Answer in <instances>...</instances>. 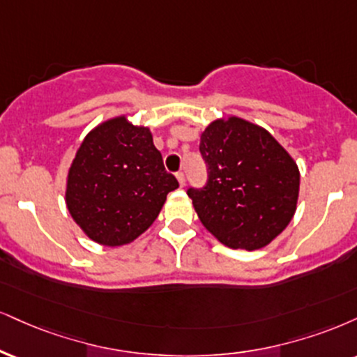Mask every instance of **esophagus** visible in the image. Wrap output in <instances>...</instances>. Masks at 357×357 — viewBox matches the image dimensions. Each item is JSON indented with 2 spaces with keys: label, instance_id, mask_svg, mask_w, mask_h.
Returning <instances> with one entry per match:
<instances>
[{
  "label": "esophagus",
  "instance_id": "1",
  "mask_svg": "<svg viewBox=\"0 0 357 357\" xmlns=\"http://www.w3.org/2000/svg\"><path fill=\"white\" fill-rule=\"evenodd\" d=\"M176 179H178V183H179V186H184V184H186V178H184V173H178L176 174Z\"/></svg>",
  "mask_w": 357,
  "mask_h": 357
}]
</instances>
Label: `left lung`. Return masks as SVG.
Listing matches in <instances>:
<instances>
[{
	"label": "left lung",
	"instance_id": "left-lung-1",
	"mask_svg": "<svg viewBox=\"0 0 357 357\" xmlns=\"http://www.w3.org/2000/svg\"><path fill=\"white\" fill-rule=\"evenodd\" d=\"M199 151L208 184L188 196L203 226L231 249L268 246L298 208L301 174L294 158L268 130L238 116L209 123Z\"/></svg>",
	"mask_w": 357,
	"mask_h": 357
}]
</instances>
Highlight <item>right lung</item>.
<instances>
[{"label":"right lung","mask_w":357,"mask_h":357,"mask_svg":"<svg viewBox=\"0 0 357 357\" xmlns=\"http://www.w3.org/2000/svg\"><path fill=\"white\" fill-rule=\"evenodd\" d=\"M176 188L151 130L119 114L84 136L68 169L64 201L91 241L116 248L139 238Z\"/></svg>","instance_id":"right-lung-1"}]
</instances>
